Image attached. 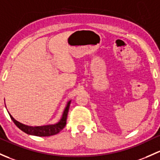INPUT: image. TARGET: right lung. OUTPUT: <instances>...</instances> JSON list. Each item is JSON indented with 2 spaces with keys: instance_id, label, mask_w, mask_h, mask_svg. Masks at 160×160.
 <instances>
[{
  "instance_id": "obj_1",
  "label": "right lung",
  "mask_w": 160,
  "mask_h": 160,
  "mask_svg": "<svg viewBox=\"0 0 160 160\" xmlns=\"http://www.w3.org/2000/svg\"><path fill=\"white\" fill-rule=\"evenodd\" d=\"M70 102L71 100H69L67 102L66 107H65L64 110H63V115H62L61 119L58 122L55 124H50V125L46 126H40V127H31V126L25 125V124L21 123V122H18L15 120L14 118L9 113L10 117H11V120L14 122L15 125L18 127L21 130L24 132L25 133L29 134V135L37 136V137H50V136L55 135L58 134L62 130L64 127L66 126L67 123V113H68L69 108H70Z\"/></svg>"
}]
</instances>
